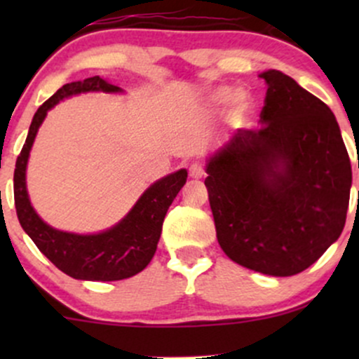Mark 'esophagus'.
Segmentation results:
<instances>
[{"instance_id":"esophagus-1","label":"esophagus","mask_w":359,"mask_h":359,"mask_svg":"<svg viewBox=\"0 0 359 359\" xmlns=\"http://www.w3.org/2000/svg\"><path fill=\"white\" fill-rule=\"evenodd\" d=\"M189 175H191L192 179H201V177L204 175V167L197 162L192 163V165L189 167Z\"/></svg>"}]
</instances>
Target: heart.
I'll list each match as a JSON object with an SVG mask.
<instances>
[{"label":"heart","instance_id":"1","mask_svg":"<svg viewBox=\"0 0 359 359\" xmlns=\"http://www.w3.org/2000/svg\"><path fill=\"white\" fill-rule=\"evenodd\" d=\"M238 100H240V93L231 88H221L212 94V101L216 102L217 106H228ZM243 109H245V102H240V111Z\"/></svg>","mask_w":359,"mask_h":359}]
</instances>
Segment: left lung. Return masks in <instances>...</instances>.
I'll list each match as a JSON object with an SVG mask.
<instances>
[{"label":"left lung","mask_w":359,"mask_h":359,"mask_svg":"<svg viewBox=\"0 0 359 359\" xmlns=\"http://www.w3.org/2000/svg\"><path fill=\"white\" fill-rule=\"evenodd\" d=\"M259 130H238L208 160L209 204L222 251L238 265L290 277L341 236L351 162L334 114L280 71L259 74Z\"/></svg>","instance_id":"left-lung-1"}]
</instances>
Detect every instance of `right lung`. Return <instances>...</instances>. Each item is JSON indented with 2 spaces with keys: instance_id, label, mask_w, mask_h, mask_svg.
Segmentation results:
<instances>
[{
  "instance_id": "1",
  "label": "right lung",
  "mask_w": 359,
  "mask_h": 359,
  "mask_svg": "<svg viewBox=\"0 0 359 359\" xmlns=\"http://www.w3.org/2000/svg\"><path fill=\"white\" fill-rule=\"evenodd\" d=\"M89 90L119 93L118 86L100 76L69 82L48 97L36 109L32 119L28 137L16 158L13 189L15 208L25 233L34 240L42 253L57 269L77 280L113 282L130 278L142 271L154 258L158 245L165 214L175 196L187 180V170L180 168L174 174L156 180L143 192L130 212L111 229L97 234H74L59 231L39 217L32 208L27 192V162L32 145L47 111L65 97Z\"/></svg>"
}]
</instances>
